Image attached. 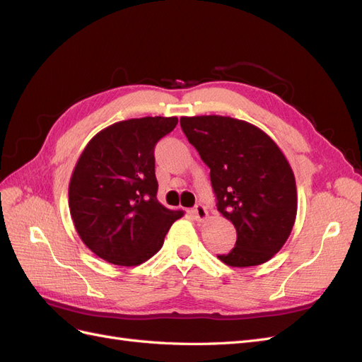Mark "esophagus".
<instances>
[{"mask_svg": "<svg viewBox=\"0 0 362 362\" xmlns=\"http://www.w3.org/2000/svg\"><path fill=\"white\" fill-rule=\"evenodd\" d=\"M193 214H194V217H196V221H199V222H204L205 218L208 217L206 208H205L202 204H198V205H196V206L193 208Z\"/></svg>", "mask_w": 362, "mask_h": 362, "instance_id": "obj_1", "label": "esophagus"}]
</instances>
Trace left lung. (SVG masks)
Masks as SVG:
<instances>
[{"instance_id": "obj_1", "label": "left lung", "mask_w": 362, "mask_h": 362, "mask_svg": "<svg viewBox=\"0 0 362 362\" xmlns=\"http://www.w3.org/2000/svg\"><path fill=\"white\" fill-rule=\"evenodd\" d=\"M185 137L210 168L217 210L237 231L234 249L217 255L231 267L258 266L286 245L298 213L290 163L264 131L229 116L181 117Z\"/></svg>"}]
</instances>
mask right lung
Listing matches in <instances>:
<instances>
[{
    "instance_id": "right-lung-1",
    "label": "right lung",
    "mask_w": 362,
    "mask_h": 362,
    "mask_svg": "<svg viewBox=\"0 0 362 362\" xmlns=\"http://www.w3.org/2000/svg\"><path fill=\"white\" fill-rule=\"evenodd\" d=\"M178 117L120 120L81 152L69 182V210L83 243L116 266H139L161 249L182 211L157 199L154 148Z\"/></svg>"
}]
</instances>
